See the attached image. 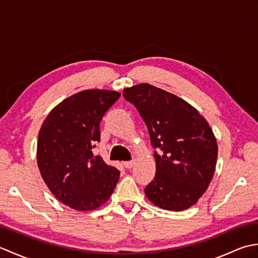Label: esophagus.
<instances>
[{
  "label": "esophagus",
  "mask_w": 258,
  "mask_h": 258,
  "mask_svg": "<svg viewBox=\"0 0 258 258\" xmlns=\"http://www.w3.org/2000/svg\"><path fill=\"white\" fill-rule=\"evenodd\" d=\"M124 166L126 168H132L134 166V161H127V162H124Z\"/></svg>",
  "instance_id": "obj_1"
}]
</instances>
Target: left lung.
I'll return each instance as SVG.
<instances>
[{
  "label": "left lung",
  "mask_w": 258,
  "mask_h": 258,
  "mask_svg": "<svg viewBox=\"0 0 258 258\" xmlns=\"http://www.w3.org/2000/svg\"><path fill=\"white\" fill-rule=\"evenodd\" d=\"M149 130L156 174L145 187L153 204L167 211L193 206L215 172L217 143L206 119L178 96L142 83L123 91Z\"/></svg>",
  "instance_id": "left-lung-1"
}]
</instances>
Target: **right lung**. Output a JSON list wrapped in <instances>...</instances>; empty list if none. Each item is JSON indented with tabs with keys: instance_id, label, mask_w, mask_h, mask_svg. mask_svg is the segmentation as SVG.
Here are the masks:
<instances>
[{
	"instance_id": "obj_1",
	"label": "right lung",
	"mask_w": 258,
	"mask_h": 258,
	"mask_svg": "<svg viewBox=\"0 0 258 258\" xmlns=\"http://www.w3.org/2000/svg\"><path fill=\"white\" fill-rule=\"evenodd\" d=\"M115 91L86 90L65 98L47 115L38 133L37 165L53 195L76 211H93L111 197L117 168L92 149L101 141L100 123L118 100Z\"/></svg>"
}]
</instances>
